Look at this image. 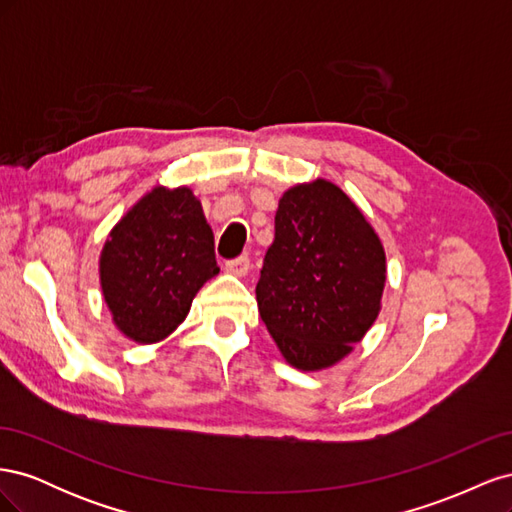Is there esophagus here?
<instances>
[{"label":"esophagus","instance_id":"34e87169","mask_svg":"<svg viewBox=\"0 0 512 512\" xmlns=\"http://www.w3.org/2000/svg\"><path fill=\"white\" fill-rule=\"evenodd\" d=\"M226 271L230 275H235V277H245L247 273H250V258L239 256L235 260H228L226 262Z\"/></svg>","mask_w":512,"mask_h":512}]
</instances>
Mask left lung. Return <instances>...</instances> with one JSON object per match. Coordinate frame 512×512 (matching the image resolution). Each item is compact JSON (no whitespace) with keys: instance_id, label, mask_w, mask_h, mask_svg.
Listing matches in <instances>:
<instances>
[{"instance_id":"8db88e82","label":"left lung","mask_w":512,"mask_h":512,"mask_svg":"<svg viewBox=\"0 0 512 512\" xmlns=\"http://www.w3.org/2000/svg\"><path fill=\"white\" fill-rule=\"evenodd\" d=\"M386 280L380 237L327 179L286 190L256 301L284 359L318 371L348 356L376 322Z\"/></svg>"}]
</instances>
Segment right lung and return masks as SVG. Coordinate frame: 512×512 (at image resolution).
<instances>
[{
    "mask_svg": "<svg viewBox=\"0 0 512 512\" xmlns=\"http://www.w3.org/2000/svg\"><path fill=\"white\" fill-rule=\"evenodd\" d=\"M220 273L213 230L190 188H153L108 232L100 286L115 327L156 344L190 312L196 292Z\"/></svg>",
    "mask_w": 512,
    "mask_h": 512,
    "instance_id": "add662e5",
    "label": "right lung"
}]
</instances>
